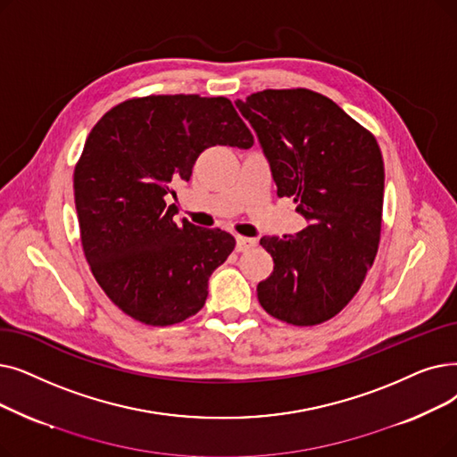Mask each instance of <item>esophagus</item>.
Returning a JSON list of instances; mask_svg holds the SVG:
<instances>
[{
    "mask_svg": "<svg viewBox=\"0 0 457 457\" xmlns=\"http://www.w3.org/2000/svg\"><path fill=\"white\" fill-rule=\"evenodd\" d=\"M235 241H237V245H235V250H237V252H246V250H250V248L255 246V239H252V237L237 235Z\"/></svg>",
    "mask_w": 457,
    "mask_h": 457,
    "instance_id": "34e87169",
    "label": "esophagus"
}]
</instances>
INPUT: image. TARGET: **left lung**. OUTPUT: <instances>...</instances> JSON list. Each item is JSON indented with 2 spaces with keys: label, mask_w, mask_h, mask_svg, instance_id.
Returning <instances> with one entry per match:
<instances>
[{
  "label": "left lung",
  "mask_w": 457,
  "mask_h": 457,
  "mask_svg": "<svg viewBox=\"0 0 457 457\" xmlns=\"http://www.w3.org/2000/svg\"><path fill=\"white\" fill-rule=\"evenodd\" d=\"M235 104L260 137L278 197H293L310 222L260 241L274 269L257 284V299L295 327L328 321L361 289L379 248L381 149L328 96L304 87L257 91Z\"/></svg>",
  "instance_id": "left-lung-1"
}]
</instances>
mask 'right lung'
Segmentation results:
<instances>
[{
	"instance_id": "right-lung-1",
	"label": "right lung",
	"mask_w": 457,
	"mask_h": 457,
	"mask_svg": "<svg viewBox=\"0 0 457 457\" xmlns=\"http://www.w3.org/2000/svg\"><path fill=\"white\" fill-rule=\"evenodd\" d=\"M212 145H253L226 96L129 98L87 136L74 168L84 253L108 299L136 321L168 327L200 312L209 276L235 248L222 229L177 224L164 200Z\"/></svg>"
}]
</instances>
